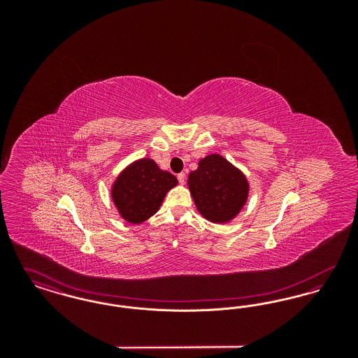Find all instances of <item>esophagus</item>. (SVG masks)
<instances>
[{"instance_id": "obj_1", "label": "esophagus", "mask_w": 358, "mask_h": 358, "mask_svg": "<svg viewBox=\"0 0 358 358\" xmlns=\"http://www.w3.org/2000/svg\"><path fill=\"white\" fill-rule=\"evenodd\" d=\"M177 178H178V182H180L181 185H184V184H185V178H187V176H185V173H180V174L177 176Z\"/></svg>"}]
</instances>
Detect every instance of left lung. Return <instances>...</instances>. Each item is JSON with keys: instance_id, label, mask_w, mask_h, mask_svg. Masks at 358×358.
<instances>
[{"instance_id": "obj_1", "label": "left lung", "mask_w": 358, "mask_h": 358, "mask_svg": "<svg viewBox=\"0 0 358 358\" xmlns=\"http://www.w3.org/2000/svg\"><path fill=\"white\" fill-rule=\"evenodd\" d=\"M187 187L200 215L208 222H232L248 200L245 174L220 154H208L187 176Z\"/></svg>"}]
</instances>
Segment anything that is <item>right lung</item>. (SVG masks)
I'll use <instances>...</instances> for the list:
<instances>
[{"mask_svg":"<svg viewBox=\"0 0 358 358\" xmlns=\"http://www.w3.org/2000/svg\"><path fill=\"white\" fill-rule=\"evenodd\" d=\"M177 184L176 176L159 169L154 159L145 157L120 171L110 194L124 222L141 224L158 212L166 193Z\"/></svg>","mask_w":358,"mask_h":358,"instance_id":"obj_1","label":"right lung"}]
</instances>
